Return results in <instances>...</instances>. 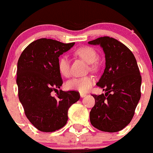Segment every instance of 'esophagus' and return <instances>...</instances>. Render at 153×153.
<instances>
[{
  "instance_id": "34e87169",
  "label": "esophagus",
  "mask_w": 153,
  "mask_h": 153,
  "mask_svg": "<svg viewBox=\"0 0 153 153\" xmlns=\"http://www.w3.org/2000/svg\"><path fill=\"white\" fill-rule=\"evenodd\" d=\"M86 95H87V94H85V93H80V97H81L82 98L85 97Z\"/></svg>"
}]
</instances>
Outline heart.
Segmentation results:
<instances>
[{
  "instance_id": "heart-1",
  "label": "heart",
  "mask_w": 153,
  "mask_h": 153,
  "mask_svg": "<svg viewBox=\"0 0 153 153\" xmlns=\"http://www.w3.org/2000/svg\"><path fill=\"white\" fill-rule=\"evenodd\" d=\"M75 53L82 59L88 64H91V68H94V62L97 60V53L94 48L88 46L81 47L76 49ZM58 69L61 75L65 77H68L71 75L70 70V61L68 56L63 55L59 57L58 60ZM94 82V79L91 76L76 77L68 80L66 82V87L70 90L78 91L84 93L89 91Z\"/></svg>"
}]
</instances>
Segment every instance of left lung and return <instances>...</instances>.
Returning <instances> with one entry per match:
<instances>
[{
	"mask_svg": "<svg viewBox=\"0 0 153 153\" xmlns=\"http://www.w3.org/2000/svg\"><path fill=\"white\" fill-rule=\"evenodd\" d=\"M104 51L105 68L97 85L105 94L93 95L94 106L90 111L94 127L116 132L130 123L140 98L141 76L131 51L117 39L108 36L88 42Z\"/></svg>",
	"mask_w": 153,
	"mask_h": 153,
	"instance_id": "8db88e82",
	"label": "left lung"
}]
</instances>
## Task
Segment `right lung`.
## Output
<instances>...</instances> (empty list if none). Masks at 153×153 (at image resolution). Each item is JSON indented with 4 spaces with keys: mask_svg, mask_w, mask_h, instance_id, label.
Masks as SVG:
<instances>
[{
    "mask_svg": "<svg viewBox=\"0 0 153 153\" xmlns=\"http://www.w3.org/2000/svg\"><path fill=\"white\" fill-rule=\"evenodd\" d=\"M74 44L40 39L30 43L19 57L16 79L19 100L27 119L39 131L52 132L62 128L69 108L79 100L75 91L59 90L56 97L51 95L63 83L59 57Z\"/></svg>",
    "mask_w": 153,
    "mask_h": 153,
    "instance_id": "1",
    "label": "right lung"
}]
</instances>
